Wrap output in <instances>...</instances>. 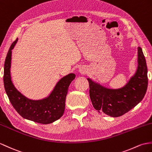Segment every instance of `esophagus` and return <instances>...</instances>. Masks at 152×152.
Segmentation results:
<instances>
[{
    "label": "esophagus",
    "instance_id": "34e87169",
    "mask_svg": "<svg viewBox=\"0 0 152 152\" xmlns=\"http://www.w3.org/2000/svg\"><path fill=\"white\" fill-rule=\"evenodd\" d=\"M87 72V69L85 67V66H82V67H80L79 69V72L80 74H82V75H83V74H85Z\"/></svg>",
    "mask_w": 152,
    "mask_h": 152
}]
</instances>
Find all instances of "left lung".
Here are the masks:
<instances>
[{"mask_svg": "<svg viewBox=\"0 0 152 152\" xmlns=\"http://www.w3.org/2000/svg\"><path fill=\"white\" fill-rule=\"evenodd\" d=\"M136 72L124 87L109 89L87 78L89 95L94 109L113 117L121 116L142 101L148 87V69L142 48L138 47Z\"/></svg>", "mask_w": 152, "mask_h": 152, "instance_id": "8db88e82", "label": "left lung"}]
</instances>
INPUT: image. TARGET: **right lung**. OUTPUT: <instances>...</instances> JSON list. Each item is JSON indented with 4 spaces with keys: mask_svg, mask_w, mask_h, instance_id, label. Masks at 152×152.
<instances>
[{
    "mask_svg": "<svg viewBox=\"0 0 152 152\" xmlns=\"http://www.w3.org/2000/svg\"><path fill=\"white\" fill-rule=\"evenodd\" d=\"M17 41L18 39L12 44L5 59L3 80L6 93L13 107L22 117L40 124H51L64 113L69 87L76 75L70 73L63 77L51 93L43 99L34 100L24 96L14 86L10 74L12 52Z\"/></svg>",
    "mask_w": 152,
    "mask_h": 152,
    "instance_id": "1",
    "label": "right lung"
}]
</instances>
